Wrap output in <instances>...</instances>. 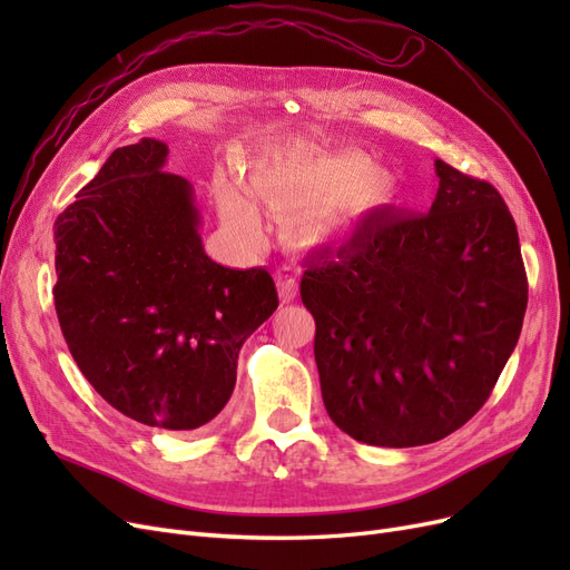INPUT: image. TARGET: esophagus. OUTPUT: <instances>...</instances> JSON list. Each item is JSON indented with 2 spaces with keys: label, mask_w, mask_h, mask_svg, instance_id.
<instances>
[{
  "label": "esophagus",
  "mask_w": 570,
  "mask_h": 570,
  "mask_svg": "<svg viewBox=\"0 0 570 570\" xmlns=\"http://www.w3.org/2000/svg\"><path fill=\"white\" fill-rule=\"evenodd\" d=\"M278 289H281V297L283 302H292L297 297V281L295 275L287 273V271H278Z\"/></svg>",
  "instance_id": "34e87169"
}]
</instances>
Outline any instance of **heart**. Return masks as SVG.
<instances>
[{
    "label": "heart",
    "instance_id": "heart-1",
    "mask_svg": "<svg viewBox=\"0 0 570 570\" xmlns=\"http://www.w3.org/2000/svg\"><path fill=\"white\" fill-rule=\"evenodd\" d=\"M371 176V161L358 151H316L292 147L254 166L252 183L266 204L278 212L308 204L295 218V230L308 243H325L344 228V209L340 195L352 193ZM216 195L223 214L235 226L254 233L258 214L252 199L235 178L220 176Z\"/></svg>",
    "mask_w": 570,
    "mask_h": 570
}]
</instances>
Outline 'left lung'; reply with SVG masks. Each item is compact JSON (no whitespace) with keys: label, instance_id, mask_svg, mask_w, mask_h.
I'll return each instance as SVG.
<instances>
[{"label":"left lung","instance_id":"1","mask_svg":"<svg viewBox=\"0 0 570 570\" xmlns=\"http://www.w3.org/2000/svg\"><path fill=\"white\" fill-rule=\"evenodd\" d=\"M428 214L377 206L347 243L304 258L302 302L327 416L375 446L471 421L519 342L528 278L497 189L444 161Z\"/></svg>","mask_w":570,"mask_h":570}]
</instances>
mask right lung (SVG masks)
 <instances>
[{"mask_svg":"<svg viewBox=\"0 0 570 570\" xmlns=\"http://www.w3.org/2000/svg\"><path fill=\"white\" fill-rule=\"evenodd\" d=\"M166 142L118 147L55 223V306L88 383L124 416L195 430L228 404L245 340L278 308L266 268L212 262Z\"/></svg>","mask_w":570,"mask_h":570,"instance_id":"add662e5","label":"right lung"}]
</instances>
